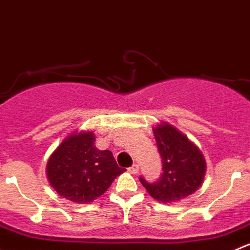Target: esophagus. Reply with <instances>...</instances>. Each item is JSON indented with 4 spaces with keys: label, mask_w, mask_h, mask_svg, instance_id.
Returning a JSON list of instances; mask_svg holds the SVG:
<instances>
[{
    "label": "esophagus",
    "mask_w": 250,
    "mask_h": 250,
    "mask_svg": "<svg viewBox=\"0 0 250 250\" xmlns=\"http://www.w3.org/2000/svg\"><path fill=\"white\" fill-rule=\"evenodd\" d=\"M128 171H129L130 173H132V174H135V173H138V171H139V166H138L137 164L132 165V166H130L129 168H128Z\"/></svg>",
    "instance_id": "34e87169"
}]
</instances>
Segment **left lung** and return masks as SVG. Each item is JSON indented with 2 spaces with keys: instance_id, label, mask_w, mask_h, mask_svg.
<instances>
[{
  "instance_id": "left-lung-1",
  "label": "left lung",
  "mask_w": 250,
  "mask_h": 250,
  "mask_svg": "<svg viewBox=\"0 0 250 250\" xmlns=\"http://www.w3.org/2000/svg\"><path fill=\"white\" fill-rule=\"evenodd\" d=\"M157 150L162 161V173L156 182L139 179L152 198L162 203L178 202L193 194L202 184L205 176V160L189 139L162 123L154 128Z\"/></svg>"
}]
</instances>
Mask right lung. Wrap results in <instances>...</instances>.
Here are the masks:
<instances>
[{"label":"right lung","instance_id":"add662e5","mask_svg":"<svg viewBox=\"0 0 250 250\" xmlns=\"http://www.w3.org/2000/svg\"><path fill=\"white\" fill-rule=\"evenodd\" d=\"M91 132L69 135L48 159L47 177L53 189L71 202L90 203L103 195L125 168L110 150H98Z\"/></svg>","mask_w":250,"mask_h":250}]
</instances>
